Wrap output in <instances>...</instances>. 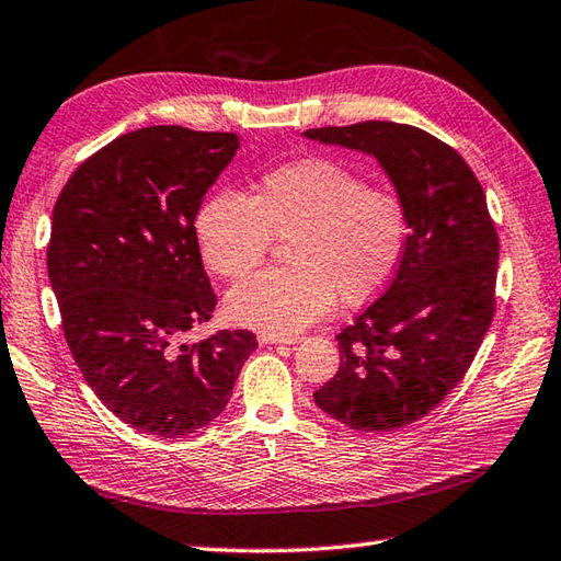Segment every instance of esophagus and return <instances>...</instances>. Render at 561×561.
Wrapping results in <instances>:
<instances>
[{"instance_id": "esophagus-1", "label": "esophagus", "mask_w": 561, "mask_h": 561, "mask_svg": "<svg viewBox=\"0 0 561 561\" xmlns=\"http://www.w3.org/2000/svg\"><path fill=\"white\" fill-rule=\"evenodd\" d=\"M297 336H276V334H261L259 344L261 346H273V344H295Z\"/></svg>"}]
</instances>
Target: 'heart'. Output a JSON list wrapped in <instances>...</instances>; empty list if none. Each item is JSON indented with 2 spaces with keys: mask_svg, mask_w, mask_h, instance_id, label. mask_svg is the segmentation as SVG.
Segmentation results:
<instances>
[{
  "mask_svg": "<svg viewBox=\"0 0 561 561\" xmlns=\"http://www.w3.org/2000/svg\"><path fill=\"white\" fill-rule=\"evenodd\" d=\"M201 254L217 276L242 278L273 244L288 239L290 266L261 271L227 295L232 322L295 336L322 319L334 297L373 300L402 261L407 210L387 188L327 157L280 164L261 176L254 196L217 191L196 217Z\"/></svg>",
  "mask_w": 561,
  "mask_h": 561,
  "instance_id": "1",
  "label": "heart"
}]
</instances>
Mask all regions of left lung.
<instances>
[{
  "label": "left lung",
  "mask_w": 561,
  "mask_h": 561,
  "mask_svg": "<svg viewBox=\"0 0 561 561\" xmlns=\"http://www.w3.org/2000/svg\"><path fill=\"white\" fill-rule=\"evenodd\" d=\"M305 137L373 154L407 210V244L387 290L341 329L336 375L317 407L353 431L424 419L470 368L496 310L499 237L474 171L414 125L365 121Z\"/></svg>",
  "instance_id": "1"
}]
</instances>
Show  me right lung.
<instances>
[{"instance_id":"right-lung-1","label":"right lung","mask_w":561,"mask_h":561,"mask_svg":"<svg viewBox=\"0 0 561 561\" xmlns=\"http://www.w3.org/2000/svg\"><path fill=\"white\" fill-rule=\"evenodd\" d=\"M237 150L234 133H125L77 167L53 208L48 276L67 346L101 402L152 436L220 416L256 348L247 329L181 344L215 310L196 215Z\"/></svg>"}]
</instances>
